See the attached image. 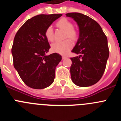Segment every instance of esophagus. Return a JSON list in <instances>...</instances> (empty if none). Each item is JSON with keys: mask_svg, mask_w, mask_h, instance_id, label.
<instances>
[{"mask_svg": "<svg viewBox=\"0 0 121 121\" xmlns=\"http://www.w3.org/2000/svg\"><path fill=\"white\" fill-rule=\"evenodd\" d=\"M62 59H65L67 58V56H62Z\"/></svg>", "mask_w": 121, "mask_h": 121, "instance_id": "34e87169", "label": "esophagus"}]
</instances>
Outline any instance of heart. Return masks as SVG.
I'll use <instances>...</instances> for the list:
<instances>
[{
    "mask_svg": "<svg viewBox=\"0 0 121 121\" xmlns=\"http://www.w3.org/2000/svg\"><path fill=\"white\" fill-rule=\"evenodd\" d=\"M56 26L59 28L65 31V38L68 37L73 40H75L78 37V33L73 28V23L66 18H62L56 23ZM46 39L48 41L52 42L54 40V31L51 26L47 28L45 31ZM72 48V43L69 40H65L63 42H56L51 45V50L60 54L67 53Z\"/></svg>",
    "mask_w": 121,
    "mask_h": 121,
    "instance_id": "obj_1",
    "label": "heart"
}]
</instances>
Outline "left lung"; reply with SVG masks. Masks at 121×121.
Wrapping results in <instances>:
<instances>
[{"instance_id":"1","label":"left lung","mask_w":121,"mask_h":121,"mask_svg":"<svg viewBox=\"0 0 121 121\" xmlns=\"http://www.w3.org/2000/svg\"><path fill=\"white\" fill-rule=\"evenodd\" d=\"M66 16L74 19L79 30L77 43L71 51L79 54L71 58V80L79 86H91L100 79L105 70L109 57L107 38L99 23L86 15L70 13Z\"/></svg>"}]
</instances>
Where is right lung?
<instances>
[{"label":"right lung","mask_w":121,"mask_h":121,"mask_svg":"<svg viewBox=\"0 0 121 121\" xmlns=\"http://www.w3.org/2000/svg\"><path fill=\"white\" fill-rule=\"evenodd\" d=\"M62 14H39L28 19L14 39L13 64L22 81L35 89L47 88L54 82L56 67L62 60L57 53L46 55L50 46L45 31Z\"/></svg>","instance_id":"add662e5"}]
</instances>
